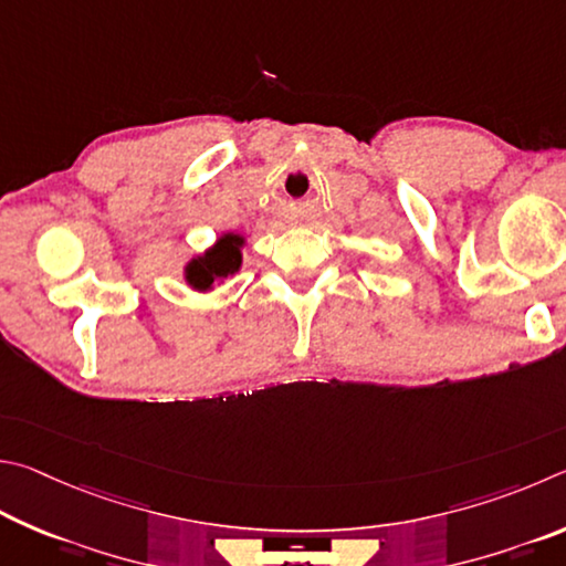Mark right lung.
Masks as SVG:
<instances>
[{
  "mask_svg": "<svg viewBox=\"0 0 566 566\" xmlns=\"http://www.w3.org/2000/svg\"><path fill=\"white\" fill-rule=\"evenodd\" d=\"M241 235H223L218 245L211 253H206L203 258H196V261L188 263L186 268V277L188 283L198 291L211 289L216 277H226L238 271L241 265Z\"/></svg>",
  "mask_w": 566,
  "mask_h": 566,
  "instance_id": "obj_1",
  "label": "right lung"
}]
</instances>
